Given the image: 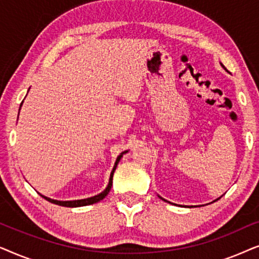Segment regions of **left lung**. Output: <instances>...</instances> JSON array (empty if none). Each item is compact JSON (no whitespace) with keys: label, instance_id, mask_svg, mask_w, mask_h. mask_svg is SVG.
Listing matches in <instances>:
<instances>
[{"label":"left lung","instance_id":"left-lung-1","mask_svg":"<svg viewBox=\"0 0 259 259\" xmlns=\"http://www.w3.org/2000/svg\"><path fill=\"white\" fill-rule=\"evenodd\" d=\"M222 66H223V65H222ZM223 67H224V66H223ZM224 68H225V67H224ZM161 199H162V198H161ZM164 200H165V199H164ZM165 201H166V200H165Z\"/></svg>","mask_w":259,"mask_h":259}]
</instances>
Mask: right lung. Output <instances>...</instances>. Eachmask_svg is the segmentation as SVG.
Here are the masks:
<instances>
[{
  "instance_id": "1",
  "label": "right lung",
  "mask_w": 259,
  "mask_h": 259,
  "mask_svg": "<svg viewBox=\"0 0 259 259\" xmlns=\"http://www.w3.org/2000/svg\"><path fill=\"white\" fill-rule=\"evenodd\" d=\"M122 154H120L118 158H116V161L114 164V167L112 169V173H111V177H109V183H108V186L106 187V190L104 192H101L100 194H98V196H94V197H91V198H87V199H81V200H70V201H60V200H54V199H51V198H47L45 196H40L42 198H45L46 200L51 201L53 204H56V205H60V206H67V207H77V206H84V205H91V204H94V203H98V201H100L104 199V198L107 196L109 191H111V187H112V183H113V175H114V171L116 168V166H118V162L120 159H121Z\"/></svg>"
}]
</instances>
